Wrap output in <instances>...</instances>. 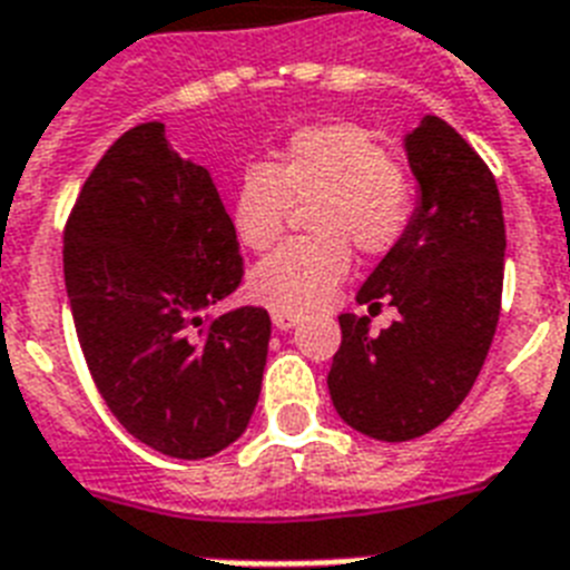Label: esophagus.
I'll return each mask as SVG.
<instances>
[{
  "mask_svg": "<svg viewBox=\"0 0 570 570\" xmlns=\"http://www.w3.org/2000/svg\"><path fill=\"white\" fill-rule=\"evenodd\" d=\"M273 326H276V330L279 332H288V330H294V326H297L299 323V314H291V312H276V308H273Z\"/></svg>",
  "mask_w": 570,
  "mask_h": 570,
  "instance_id": "1",
  "label": "esophagus"
}]
</instances>
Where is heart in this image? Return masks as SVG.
Instances as JSON below:
<instances>
[{"instance_id": "1", "label": "heart", "mask_w": 570, "mask_h": 570, "mask_svg": "<svg viewBox=\"0 0 570 570\" xmlns=\"http://www.w3.org/2000/svg\"><path fill=\"white\" fill-rule=\"evenodd\" d=\"M291 206L312 238L282 244L249 273V294L276 312L323 306L350 271V247L382 256L414 214V188L380 140L353 122L294 131L271 164H249L232 197V229L249 249L279 240Z\"/></svg>"}]
</instances>
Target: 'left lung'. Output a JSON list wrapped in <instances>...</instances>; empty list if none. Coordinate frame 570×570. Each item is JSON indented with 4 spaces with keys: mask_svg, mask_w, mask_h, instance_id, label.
<instances>
[{
    "mask_svg": "<svg viewBox=\"0 0 570 570\" xmlns=\"http://www.w3.org/2000/svg\"><path fill=\"white\" fill-rule=\"evenodd\" d=\"M417 206L406 235L356 294L397 321L341 314L330 397L341 421L380 441L435 430L468 397L489 356L503 294L507 226L498 181L453 126L426 114L406 135Z\"/></svg>",
    "mask_w": 570,
    "mask_h": 570,
    "instance_id": "left-lung-1",
    "label": "left lung"
}]
</instances>
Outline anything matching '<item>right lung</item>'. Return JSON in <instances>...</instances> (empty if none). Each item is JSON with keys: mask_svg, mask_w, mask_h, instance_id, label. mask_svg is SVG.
<instances>
[{"mask_svg": "<svg viewBox=\"0 0 570 570\" xmlns=\"http://www.w3.org/2000/svg\"><path fill=\"white\" fill-rule=\"evenodd\" d=\"M240 276L238 235L206 167L170 147L164 122L114 140L63 229V282L99 394L164 456H214L253 417L271 314L206 317Z\"/></svg>", "mask_w": 570, "mask_h": 570, "instance_id": "obj_1", "label": "right lung"}]
</instances>
